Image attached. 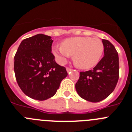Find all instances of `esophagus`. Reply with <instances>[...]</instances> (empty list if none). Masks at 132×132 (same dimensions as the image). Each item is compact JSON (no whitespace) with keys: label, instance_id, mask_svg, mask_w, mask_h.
I'll return each instance as SVG.
<instances>
[{"label":"esophagus","instance_id":"obj_1","mask_svg":"<svg viewBox=\"0 0 132 132\" xmlns=\"http://www.w3.org/2000/svg\"><path fill=\"white\" fill-rule=\"evenodd\" d=\"M66 69H67V73H70V72L73 69H70V68H69V67H67V68H66Z\"/></svg>","mask_w":132,"mask_h":132}]
</instances>
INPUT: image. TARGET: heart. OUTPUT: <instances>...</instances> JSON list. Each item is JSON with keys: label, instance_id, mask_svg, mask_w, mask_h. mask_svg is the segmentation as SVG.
I'll use <instances>...</instances> for the list:
<instances>
[{"label": "heart", "instance_id": "heart-1", "mask_svg": "<svg viewBox=\"0 0 132 132\" xmlns=\"http://www.w3.org/2000/svg\"><path fill=\"white\" fill-rule=\"evenodd\" d=\"M52 52L60 63H65L73 55V61L79 68L88 69L99 62L103 54L104 45L99 38L73 37L64 39L60 46L53 47Z\"/></svg>", "mask_w": 132, "mask_h": 132}]
</instances>
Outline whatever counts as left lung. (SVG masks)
Returning a JSON list of instances; mask_svg holds the SVG:
<instances>
[{
    "label": "left lung",
    "mask_w": 132,
    "mask_h": 132,
    "mask_svg": "<svg viewBox=\"0 0 132 132\" xmlns=\"http://www.w3.org/2000/svg\"><path fill=\"white\" fill-rule=\"evenodd\" d=\"M102 43L104 57L93 70L80 72L75 84L79 96L89 102H98L108 97L114 91L119 79L117 51L107 39H102Z\"/></svg>",
    "instance_id": "1"
}]
</instances>
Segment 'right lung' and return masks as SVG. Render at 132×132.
<instances>
[{
	"label": "right lung",
	"mask_w": 132,
	"mask_h": 132,
	"mask_svg": "<svg viewBox=\"0 0 132 132\" xmlns=\"http://www.w3.org/2000/svg\"><path fill=\"white\" fill-rule=\"evenodd\" d=\"M50 36L37 34L22 40L14 56L15 76L23 93L31 98L45 101L54 96L67 76L52 53Z\"/></svg>",
	"instance_id": "obj_1"
}]
</instances>
